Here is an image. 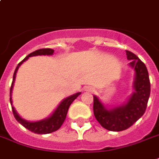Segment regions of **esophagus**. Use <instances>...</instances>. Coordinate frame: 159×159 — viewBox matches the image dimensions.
Wrapping results in <instances>:
<instances>
[{"instance_id": "1", "label": "esophagus", "mask_w": 159, "mask_h": 159, "mask_svg": "<svg viewBox=\"0 0 159 159\" xmlns=\"http://www.w3.org/2000/svg\"><path fill=\"white\" fill-rule=\"evenodd\" d=\"M85 90H87V91H92V89H91V88H87V89H86Z\"/></svg>"}]
</instances>
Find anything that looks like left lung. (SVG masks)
Returning <instances> with one entry per match:
<instances>
[{"mask_svg":"<svg viewBox=\"0 0 159 159\" xmlns=\"http://www.w3.org/2000/svg\"><path fill=\"white\" fill-rule=\"evenodd\" d=\"M130 65L135 70L134 93L128 102L118 107L107 110L94 96V114L97 121L105 129L114 132L123 131L133 126L145 114L151 92L149 74L145 64L134 53L126 51Z\"/></svg>","mask_w":159,"mask_h":159,"instance_id":"obj_1","label":"left lung"}]
</instances>
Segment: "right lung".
Here are the masks:
<instances>
[{"mask_svg":"<svg viewBox=\"0 0 159 159\" xmlns=\"http://www.w3.org/2000/svg\"><path fill=\"white\" fill-rule=\"evenodd\" d=\"M54 52V50L50 48H43L37 50L33 52L30 53L28 56H26L23 59V60L19 63L18 66L15 69L14 73V77H13V82H12V85L10 88V103L12 105V97H11V93H12V89H13V85H14V82L15 80V76H16V72H17L18 69L20 66V64L25 61L28 57L33 56H39V55H52ZM81 93H76L75 95L69 96L66 99H64V101L59 104V106L57 107L55 112L52 114V116H50L49 118L45 119V120H42L36 122H30L26 121L25 120H23L19 116V114L16 113V111L14 109V107H12V110H13V114H14V118L16 119L19 123H20L22 126L25 127L26 129H28L31 132H33L34 134H47L53 133L57 130H58L63 125L64 120L66 118L67 115V112L70 104L73 102V101L80 95Z\"/></svg>","mask_w":159,"mask_h":159,"instance_id":"add662e5","label":"right lung"}]
</instances>
